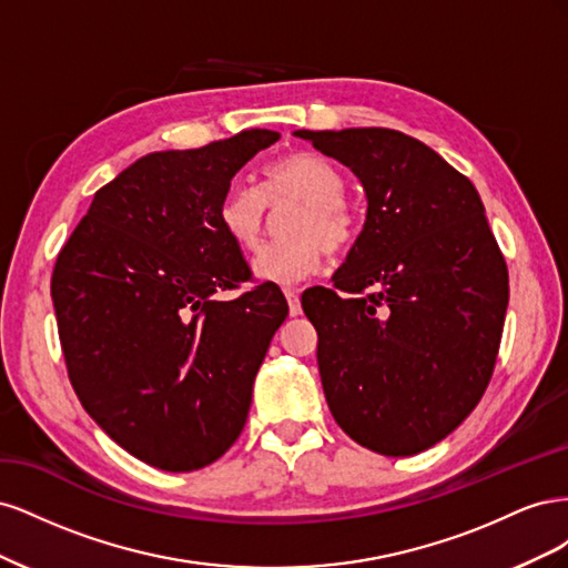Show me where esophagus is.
<instances>
[{
    "label": "esophagus",
    "mask_w": 568,
    "mask_h": 568,
    "mask_svg": "<svg viewBox=\"0 0 568 568\" xmlns=\"http://www.w3.org/2000/svg\"><path fill=\"white\" fill-rule=\"evenodd\" d=\"M284 296H286V301H288V313H291V317L301 315L303 311H301V294H298V291H296V288H286Z\"/></svg>",
    "instance_id": "1"
}]
</instances>
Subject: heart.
<instances>
[{"instance_id":"b5f03b06","label":"heart","mask_w":568,"mask_h":568,"mask_svg":"<svg viewBox=\"0 0 568 568\" xmlns=\"http://www.w3.org/2000/svg\"><path fill=\"white\" fill-rule=\"evenodd\" d=\"M265 192L236 182L220 199L217 222L242 251H255L263 242L267 205L296 199L286 217V239L270 244L253 261L255 277L274 284H298L317 274L326 251L343 253L357 239V217L343 201L338 170L315 153H291L265 170Z\"/></svg>"}]
</instances>
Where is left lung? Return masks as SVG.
Wrapping results in <instances>:
<instances>
[{
	"mask_svg": "<svg viewBox=\"0 0 568 568\" xmlns=\"http://www.w3.org/2000/svg\"><path fill=\"white\" fill-rule=\"evenodd\" d=\"M294 134L351 168L367 196L334 288L303 294L326 405L365 448L417 455L486 393L509 303L505 257L476 186L415 136L386 128Z\"/></svg>",
	"mask_w": 568,
	"mask_h": 568,
	"instance_id": "1",
	"label": "left lung"
}]
</instances>
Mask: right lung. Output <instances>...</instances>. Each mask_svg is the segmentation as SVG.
Instances as JSON below:
<instances>
[{"label":"right lung","mask_w":568,"mask_h":568,"mask_svg":"<svg viewBox=\"0 0 568 568\" xmlns=\"http://www.w3.org/2000/svg\"><path fill=\"white\" fill-rule=\"evenodd\" d=\"M280 140L244 130L153 151L94 194L51 274L61 348L82 407L136 459L194 471L242 434L255 374L288 315L220 230L234 175Z\"/></svg>","instance_id":"1"}]
</instances>
